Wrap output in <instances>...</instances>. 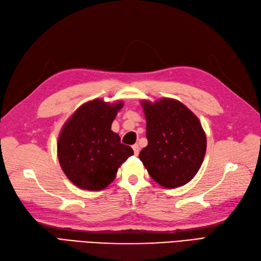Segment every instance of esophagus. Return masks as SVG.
<instances>
[{"label": "esophagus", "mask_w": 261, "mask_h": 261, "mask_svg": "<svg viewBox=\"0 0 261 261\" xmlns=\"http://www.w3.org/2000/svg\"><path fill=\"white\" fill-rule=\"evenodd\" d=\"M133 149H134V153H135V155H138V153H139V146L137 144L134 145Z\"/></svg>", "instance_id": "esophagus-1"}]
</instances>
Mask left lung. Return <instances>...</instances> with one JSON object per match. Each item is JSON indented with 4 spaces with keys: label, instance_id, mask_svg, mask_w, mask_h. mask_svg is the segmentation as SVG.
Returning a JSON list of instances; mask_svg holds the SVG:
<instances>
[{
    "label": "left lung",
    "instance_id": "obj_1",
    "mask_svg": "<svg viewBox=\"0 0 261 261\" xmlns=\"http://www.w3.org/2000/svg\"><path fill=\"white\" fill-rule=\"evenodd\" d=\"M148 145L139 159L149 175L164 188L187 184L199 171L207 138L200 121L181 102L163 98L141 101Z\"/></svg>",
    "mask_w": 261,
    "mask_h": 261
}]
</instances>
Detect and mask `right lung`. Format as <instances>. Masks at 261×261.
I'll list each match as a JSON object with an SVG mask.
<instances>
[{"label":"right lung","instance_id":"right-lung-1","mask_svg":"<svg viewBox=\"0 0 261 261\" xmlns=\"http://www.w3.org/2000/svg\"><path fill=\"white\" fill-rule=\"evenodd\" d=\"M123 102L101 99L86 102L63 126L58 156L63 172L74 185L86 191H101L111 184L122 163L134 154L123 145L111 125Z\"/></svg>","mask_w":261,"mask_h":261}]
</instances>
